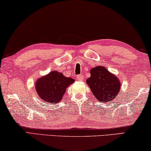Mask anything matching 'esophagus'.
I'll return each instance as SVG.
<instances>
[{"label":"esophagus","instance_id":"esophagus-1","mask_svg":"<svg viewBox=\"0 0 151 151\" xmlns=\"http://www.w3.org/2000/svg\"><path fill=\"white\" fill-rule=\"evenodd\" d=\"M76 79H77L78 81H82L83 80V76L82 75H78L77 76H76Z\"/></svg>","mask_w":151,"mask_h":151}]
</instances>
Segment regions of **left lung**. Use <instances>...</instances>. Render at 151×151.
<instances>
[{"label":"left lung","instance_id":"obj_1","mask_svg":"<svg viewBox=\"0 0 151 151\" xmlns=\"http://www.w3.org/2000/svg\"><path fill=\"white\" fill-rule=\"evenodd\" d=\"M90 74L87 83L98 101L103 103L114 99L120 90V82L118 78L101 65L93 68Z\"/></svg>","mask_w":151,"mask_h":151}]
</instances>
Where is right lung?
Returning a JSON list of instances; mask_svg holds the SVG:
<instances>
[{
    "label": "right lung",
    "instance_id": "1",
    "mask_svg": "<svg viewBox=\"0 0 151 151\" xmlns=\"http://www.w3.org/2000/svg\"><path fill=\"white\" fill-rule=\"evenodd\" d=\"M75 79L65 77L61 73L52 71L39 78L35 84L37 94L43 101L54 104L60 102L65 90Z\"/></svg>",
    "mask_w": 151,
    "mask_h": 151
}]
</instances>
